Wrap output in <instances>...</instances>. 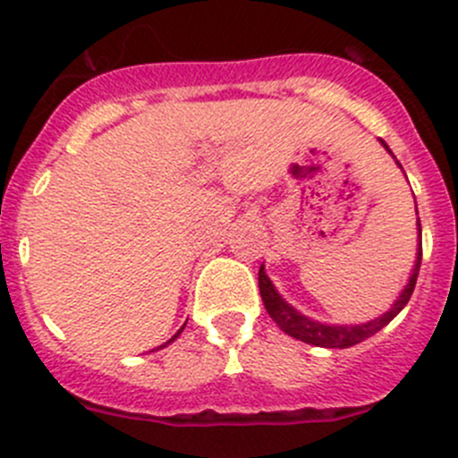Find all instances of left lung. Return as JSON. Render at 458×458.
<instances>
[{"label": "left lung", "instance_id": "obj_1", "mask_svg": "<svg viewBox=\"0 0 458 458\" xmlns=\"http://www.w3.org/2000/svg\"><path fill=\"white\" fill-rule=\"evenodd\" d=\"M381 143L386 146V141ZM387 150H390V148H387ZM419 233H421V221H419ZM417 255L419 257H417V263H414L410 284L405 285V290L401 293V297L396 299L394 306H392L386 315L374 318L370 323H363V326H326V323L310 321L308 317L299 315L290 303H285L284 299L279 297V293L275 290L272 281L267 279L266 272H263V266L259 267V293H261L263 306H266L267 315L272 317V321H275L285 335L294 336V339L303 341V344L318 345V348H350V345H357L361 344V341H366L368 336L377 335L381 327H386L392 318L403 310L405 303H408L410 297H412L414 285H417L419 267H421V255H423L421 243H419Z\"/></svg>", "mask_w": 458, "mask_h": 458}]
</instances>
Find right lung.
<instances>
[{
  "label": "right lung",
  "instance_id": "right-lung-1",
  "mask_svg": "<svg viewBox=\"0 0 458 458\" xmlns=\"http://www.w3.org/2000/svg\"><path fill=\"white\" fill-rule=\"evenodd\" d=\"M183 327H186V326H183ZM183 327H182V330H183ZM182 330H179V332H177V335H174V336H173V339H170V341H174V339H177V336H179V335H182ZM170 341H168V344H170ZM164 345H165V344H164ZM164 345H159V348H164Z\"/></svg>",
  "mask_w": 458,
  "mask_h": 458
}]
</instances>
